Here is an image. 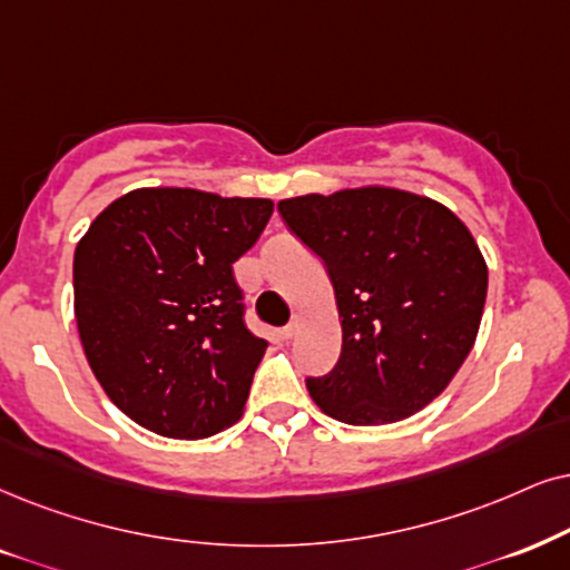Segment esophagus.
Returning a JSON list of instances; mask_svg holds the SVG:
<instances>
[{"mask_svg":"<svg viewBox=\"0 0 570 570\" xmlns=\"http://www.w3.org/2000/svg\"><path fill=\"white\" fill-rule=\"evenodd\" d=\"M297 331H299V315H294L289 326H284V331H281V334H284V338H294V336H297Z\"/></svg>","mask_w":570,"mask_h":570,"instance_id":"obj_1","label":"esophagus"}]
</instances>
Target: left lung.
Returning a JSON list of instances; mask_svg holds the SVG:
<instances>
[{
    "mask_svg": "<svg viewBox=\"0 0 570 570\" xmlns=\"http://www.w3.org/2000/svg\"><path fill=\"white\" fill-rule=\"evenodd\" d=\"M278 210L326 263L342 321L338 363L307 379L315 405L350 426H381L436 400L476 342L487 302V263L465 223L389 186L305 194Z\"/></svg>",
    "mask_w": 570,
    "mask_h": 570,
    "instance_id": "obj_1",
    "label": "left lung"
}]
</instances>
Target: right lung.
Masks as SVG:
<instances>
[{
  "label": "right lung",
  "instance_id": "1",
  "mask_svg": "<svg viewBox=\"0 0 570 570\" xmlns=\"http://www.w3.org/2000/svg\"><path fill=\"white\" fill-rule=\"evenodd\" d=\"M271 213V199L134 189L78 242V336L107 397L139 426L205 439L242 417L268 342L244 326L234 263Z\"/></svg>",
  "mask_w": 570,
  "mask_h": 570
}]
</instances>
